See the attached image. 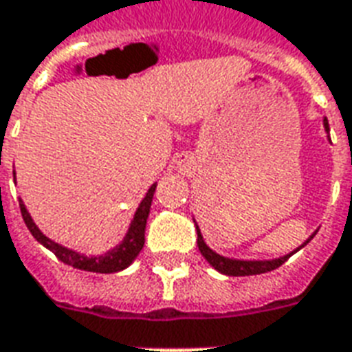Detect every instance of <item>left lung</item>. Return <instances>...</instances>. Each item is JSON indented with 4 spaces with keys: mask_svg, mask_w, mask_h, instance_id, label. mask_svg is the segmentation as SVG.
<instances>
[{
    "mask_svg": "<svg viewBox=\"0 0 352 352\" xmlns=\"http://www.w3.org/2000/svg\"><path fill=\"white\" fill-rule=\"evenodd\" d=\"M324 129H327V132H329V121H327V119H324ZM196 231H197V248H199V252H201V256L210 263V267H212V269H216L218 272H222V274L226 276L265 274V272H270V270L278 269V267H282L283 263L287 261L289 257L293 256L295 252L304 248V246L314 239L315 233H317V231H315L314 235L309 236L308 241L304 242L300 248H296L295 252H291V254H287V256L278 257V259H270V261H244V259H229V257H223L220 256V254L212 252V250L205 244V241H203L201 231H199L197 226H196Z\"/></svg>",
    "mask_w": 352,
    "mask_h": 352,
    "instance_id": "obj_1",
    "label": "left lung"
}]
</instances>
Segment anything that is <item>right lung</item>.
I'll return each mask as SVG.
<instances>
[{"mask_svg":"<svg viewBox=\"0 0 352 352\" xmlns=\"http://www.w3.org/2000/svg\"><path fill=\"white\" fill-rule=\"evenodd\" d=\"M156 184H153L147 194L140 203L136 214H134V220L130 223L129 231H126V236L123 239V242L111 248L110 252H106L104 256H83V254H78L74 250H69L57 244V242L50 241L48 236L44 235L43 231L35 226L33 218L30 216L25 205L20 199V212H22V218L28 229L31 231V235L35 236L44 248H48L50 252L56 254V257L59 261H63L65 265H70L74 269L87 270V272H100V274H111V272H119L129 267L130 263L134 261L138 257V254L142 252L143 244H145V226H147V216H149L151 203H153V196H155Z\"/></svg>","mask_w":352,"mask_h":352,"instance_id":"right-lung-1","label":"right lung"}]
</instances>
